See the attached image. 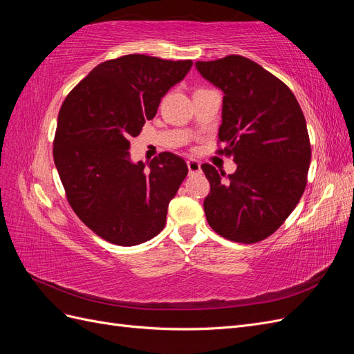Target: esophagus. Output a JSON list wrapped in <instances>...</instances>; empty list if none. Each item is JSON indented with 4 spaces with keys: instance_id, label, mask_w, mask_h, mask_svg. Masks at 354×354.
Masks as SVG:
<instances>
[{
    "instance_id": "esophagus-1",
    "label": "esophagus",
    "mask_w": 354,
    "mask_h": 354,
    "mask_svg": "<svg viewBox=\"0 0 354 354\" xmlns=\"http://www.w3.org/2000/svg\"><path fill=\"white\" fill-rule=\"evenodd\" d=\"M187 168H189V174H199L201 173V162L196 159H189L187 160Z\"/></svg>"
}]
</instances>
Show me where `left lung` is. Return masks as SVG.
Returning <instances> with one entry per match:
<instances>
[{
    "label": "left lung",
    "mask_w": 354,
    "mask_h": 354,
    "mask_svg": "<svg viewBox=\"0 0 354 354\" xmlns=\"http://www.w3.org/2000/svg\"><path fill=\"white\" fill-rule=\"evenodd\" d=\"M198 72L223 91L218 140L238 165L226 177L209 164L203 201L208 224L223 238L255 243L279 229L307 183L312 149L301 108L274 75L242 56L196 62Z\"/></svg>",
    "instance_id": "left-lung-1"
}]
</instances>
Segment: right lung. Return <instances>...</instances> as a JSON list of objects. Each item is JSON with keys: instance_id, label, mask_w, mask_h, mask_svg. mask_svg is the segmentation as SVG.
<instances>
[{"instance_id": "obj_1", "label": "right lung", "mask_w": 354, "mask_h": 354, "mask_svg": "<svg viewBox=\"0 0 354 354\" xmlns=\"http://www.w3.org/2000/svg\"><path fill=\"white\" fill-rule=\"evenodd\" d=\"M192 60L127 55L95 66L63 102L53 156L72 209L97 236L133 246L164 229L169 201L187 176L183 158L164 152L133 162L130 138Z\"/></svg>"}]
</instances>
